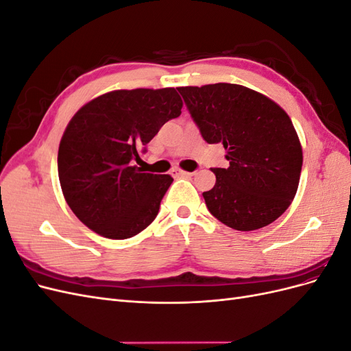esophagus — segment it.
Wrapping results in <instances>:
<instances>
[{
  "instance_id": "1",
  "label": "esophagus",
  "mask_w": 351,
  "mask_h": 351,
  "mask_svg": "<svg viewBox=\"0 0 351 351\" xmlns=\"http://www.w3.org/2000/svg\"><path fill=\"white\" fill-rule=\"evenodd\" d=\"M171 174L174 177H192L195 173H190V171H184V169H180V168H173Z\"/></svg>"
}]
</instances>
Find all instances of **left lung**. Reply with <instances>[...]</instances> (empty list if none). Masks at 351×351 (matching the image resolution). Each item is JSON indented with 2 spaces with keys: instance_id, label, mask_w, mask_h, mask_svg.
Segmentation results:
<instances>
[{
  "instance_id": "8db88e82",
  "label": "left lung",
  "mask_w": 351,
  "mask_h": 351,
  "mask_svg": "<svg viewBox=\"0 0 351 351\" xmlns=\"http://www.w3.org/2000/svg\"><path fill=\"white\" fill-rule=\"evenodd\" d=\"M208 143L226 147L228 168H212L217 183L204 192L222 224L253 231L280 218L293 202L303 164L290 117L272 99L241 84L177 88Z\"/></svg>"
}]
</instances>
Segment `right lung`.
I'll return each instance as SVG.
<instances>
[{
    "mask_svg": "<svg viewBox=\"0 0 351 351\" xmlns=\"http://www.w3.org/2000/svg\"><path fill=\"white\" fill-rule=\"evenodd\" d=\"M182 107L174 88L133 89L104 93L74 114L60 142L58 177L67 205L84 226L124 240L156 218L173 177L132 164Z\"/></svg>",
    "mask_w": 351,
    "mask_h": 351,
    "instance_id": "1",
    "label": "right lung"
}]
</instances>
